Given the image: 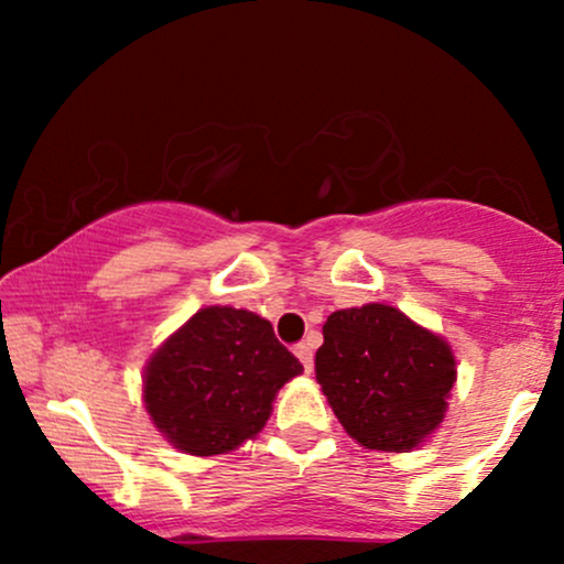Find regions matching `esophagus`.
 Masks as SVG:
<instances>
[{
	"label": "esophagus",
	"instance_id": "esophagus-1",
	"mask_svg": "<svg viewBox=\"0 0 564 564\" xmlns=\"http://www.w3.org/2000/svg\"><path fill=\"white\" fill-rule=\"evenodd\" d=\"M294 352H296V358L302 360L304 371L313 373V347H310V345H296Z\"/></svg>",
	"mask_w": 564,
	"mask_h": 564
}]
</instances>
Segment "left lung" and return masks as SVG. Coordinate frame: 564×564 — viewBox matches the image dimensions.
Masks as SVG:
<instances>
[{
    "label": "left lung",
    "mask_w": 564,
    "mask_h": 564,
    "mask_svg": "<svg viewBox=\"0 0 564 564\" xmlns=\"http://www.w3.org/2000/svg\"><path fill=\"white\" fill-rule=\"evenodd\" d=\"M456 377L451 341L392 304L336 310L323 323L315 379L347 435L368 451L424 445L448 413Z\"/></svg>",
    "instance_id": "obj_1"
}]
</instances>
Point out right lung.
I'll use <instances>...</instances> for the list:
<instances>
[{
  "instance_id": "obj_1",
  "label": "right lung",
  "mask_w": 564,
  "mask_h": 564,
  "mask_svg": "<svg viewBox=\"0 0 564 564\" xmlns=\"http://www.w3.org/2000/svg\"><path fill=\"white\" fill-rule=\"evenodd\" d=\"M302 371L270 321L212 304L193 313L145 360L142 405L174 448L217 456L260 435L278 390Z\"/></svg>"
}]
</instances>
